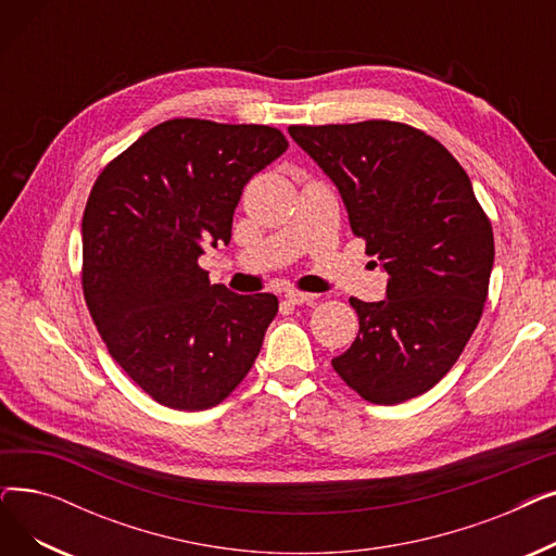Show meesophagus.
Returning <instances> with one entry per match:
<instances>
[{
    "label": "esophagus",
    "mask_w": 556,
    "mask_h": 556,
    "mask_svg": "<svg viewBox=\"0 0 556 556\" xmlns=\"http://www.w3.org/2000/svg\"><path fill=\"white\" fill-rule=\"evenodd\" d=\"M290 304H311V302H315L317 300V295H313V293H302V290H286V295H283Z\"/></svg>",
    "instance_id": "obj_1"
}]
</instances>
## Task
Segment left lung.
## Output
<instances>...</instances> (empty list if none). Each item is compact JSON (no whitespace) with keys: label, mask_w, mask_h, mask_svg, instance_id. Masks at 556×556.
<instances>
[{"label":"left lung","mask_w":556,"mask_h":556,"mask_svg":"<svg viewBox=\"0 0 556 556\" xmlns=\"http://www.w3.org/2000/svg\"><path fill=\"white\" fill-rule=\"evenodd\" d=\"M338 187L356 237L388 273L386 300H349L358 336L331 361L365 401L403 403L440 383L473 336L493 229L459 162L399 122L290 126Z\"/></svg>","instance_id":"left-lung-1"}]
</instances>
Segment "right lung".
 Listing matches in <instances>:
<instances>
[{
  "mask_svg": "<svg viewBox=\"0 0 556 556\" xmlns=\"http://www.w3.org/2000/svg\"><path fill=\"white\" fill-rule=\"evenodd\" d=\"M286 149L270 126L170 119L114 157L87 198V308L110 356L173 410L227 399L279 311L270 293L210 283L198 256L229 243L243 187Z\"/></svg>",
  "mask_w": 556,
  "mask_h": 556,
  "instance_id": "1",
  "label": "right lung"
}]
</instances>
